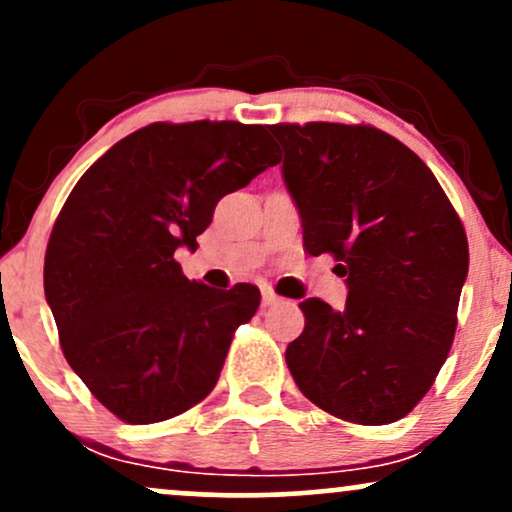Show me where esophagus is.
Instances as JSON below:
<instances>
[{"instance_id":"1","label":"esophagus","mask_w":512,"mask_h":512,"mask_svg":"<svg viewBox=\"0 0 512 512\" xmlns=\"http://www.w3.org/2000/svg\"><path fill=\"white\" fill-rule=\"evenodd\" d=\"M279 303H281V298L276 296L272 289L262 291V305H264V308H272V305H279Z\"/></svg>"}]
</instances>
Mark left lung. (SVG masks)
I'll return each instance as SVG.
<instances>
[{"instance_id":"obj_1","label":"left lung","mask_w":512,"mask_h":512,"mask_svg":"<svg viewBox=\"0 0 512 512\" xmlns=\"http://www.w3.org/2000/svg\"><path fill=\"white\" fill-rule=\"evenodd\" d=\"M310 255L346 276L344 310L305 298L286 349L301 392L337 419L407 416L450 354L469 269L467 233L414 151L368 125H272Z\"/></svg>"}]
</instances>
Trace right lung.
I'll use <instances>...</instances> for the list:
<instances>
[{"label":"right lung","mask_w":512,"mask_h":512,"mask_svg":"<svg viewBox=\"0 0 512 512\" xmlns=\"http://www.w3.org/2000/svg\"><path fill=\"white\" fill-rule=\"evenodd\" d=\"M276 163L262 125L154 122L74 185L45 252V298L64 358L117 419H173L214 390L260 289L190 281L173 255L197 248L223 195Z\"/></svg>","instance_id":"right-lung-1"}]
</instances>
